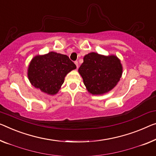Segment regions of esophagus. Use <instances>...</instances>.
Instances as JSON below:
<instances>
[{"mask_svg": "<svg viewBox=\"0 0 156 156\" xmlns=\"http://www.w3.org/2000/svg\"><path fill=\"white\" fill-rule=\"evenodd\" d=\"M74 63H75L76 66V67H77V69H78V62L77 61H76L75 62H74Z\"/></svg>", "mask_w": 156, "mask_h": 156, "instance_id": "obj_1", "label": "esophagus"}]
</instances>
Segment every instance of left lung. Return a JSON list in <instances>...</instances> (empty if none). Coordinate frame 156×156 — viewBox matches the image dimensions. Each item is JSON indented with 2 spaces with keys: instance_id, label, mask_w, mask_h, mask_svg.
Masks as SVG:
<instances>
[{
  "instance_id": "8db88e82",
  "label": "left lung",
  "mask_w": 156,
  "mask_h": 156,
  "mask_svg": "<svg viewBox=\"0 0 156 156\" xmlns=\"http://www.w3.org/2000/svg\"><path fill=\"white\" fill-rule=\"evenodd\" d=\"M78 73L90 94L101 95L118 84L122 74V66L117 56L90 52L83 57Z\"/></svg>"
}]
</instances>
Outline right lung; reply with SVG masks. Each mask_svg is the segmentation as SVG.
<instances>
[{
  "mask_svg": "<svg viewBox=\"0 0 156 156\" xmlns=\"http://www.w3.org/2000/svg\"><path fill=\"white\" fill-rule=\"evenodd\" d=\"M76 66L67 55L50 52L36 55L28 67V78L31 84L41 92L56 94L64 83L65 76Z\"/></svg>",
  "mask_w": 156,
  "mask_h": 156,
  "instance_id": "1",
  "label": "right lung"
}]
</instances>
